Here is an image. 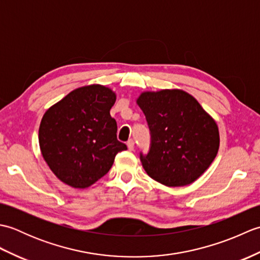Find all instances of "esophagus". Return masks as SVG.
<instances>
[{
  "instance_id": "1",
  "label": "esophagus",
  "mask_w": 260,
  "mask_h": 260,
  "mask_svg": "<svg viewBox=\"0 0 260 260\" xmlns=\"http://www.w3.org/2000/svg\"><path fill=\"white\" fill-rule=\"evenodd\" d=\"M134 141L133 140H128V142H127V147H128L129 151H134Z\"/></svg>"
}]
</instances>
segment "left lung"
Segmentation results:
<instances>
[{
    "instance_id": "obj_1",
    "label": "left lung",
    "mask_w": 260,
    "mask_h": 260,
    "mask_svg": "<svg viewBox=\"0 0 260 260\" xmlns=\"http://www.w3.org/2000/svg\"><path fill=\"white\" fill-rule=\"evenodd\" d=\"M137 104L150 128L147 154L140 153L146 173L167 186L194 182L213 162L219 129L190 93L179 89L143 92Z\"/></svg>"
}]
</instances>
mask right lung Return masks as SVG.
Masks as SVG:
<instances>
[{
  "label": "right lung",
  "instance_id": "right-lung-1",
  "mask_svg": "<svg viewBox=\"0 0 260 260\" xmlns=\"http://www.w3.org/2000/svg\"><path fill=\"white\" fill-rule=\"evenodd\" d=\"M116 95L109 88H77L43 115L39 128L42 156L63 183L84 189L112 168L116 154L127 150L117 140L110 116Z\"/></svg>",
  "mask_w": 260,
  "mask_h": 260
}]
</instances>
